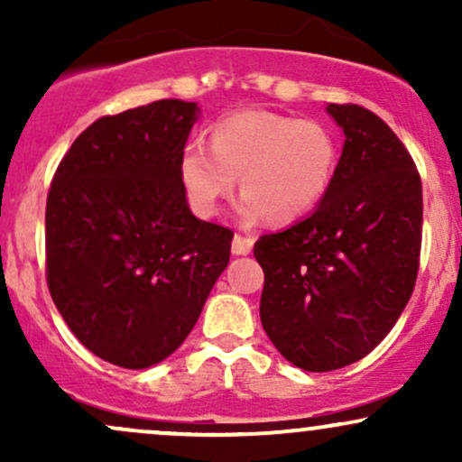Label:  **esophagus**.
<instances>
[{"label":"esophagus","instance_id":"1","mask_svg":"<svg viewBox=\"0 0 462 462\" xmlns=\"http://www.w3.org/2000/svg\"><path fill=\"white\" fill-rule=\"evenodd\" d=\"M252 247H254L252 236L235 235V238H232V254H235V256H245V254L252 252Z\"/></svg>","mask_w":462,"mask_h":462}]
</instances>
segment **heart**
<instances>
[{
	"label": "heart",
	"mask_w": 462,
	"mask_h": 462,
	"mask_svg": "<svg viewBox=\"0 0 462 462\" xmlns=\"http://www.w3.org/2000/svg\"><path fill=\"white\" fill-rule=\"evenodd\" d=\"M337 167L338 139L323 121L241 110L213 125L210 150L201 143L184 147L180 178L195 208L215 215L241 176L238 213L245 224L263 217L291 224L326 199Z\"/></svg>",
	"instance_id": "1"
}]
</instances>
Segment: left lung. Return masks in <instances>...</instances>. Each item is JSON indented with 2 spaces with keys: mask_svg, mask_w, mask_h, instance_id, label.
<instances>
[{
  "mask_svg": "<svg viewBox=\"0 0 462 462\" xmlns=\"http://www.w3.org/2000/svg\"><path fill=\"white\" fill-rule=\"evenodd\" d=\"M346 134L337 176L310 217L263 235L261 321L306 371L356 363L411 300L421 252V178L404 143L371 110L330 104Z\"/></svg>",
  "mask_w": 462,
  "mask_h": 462,
  "instance_id": "left-lung-1",
  "label": "left lung"
}]
</instances>
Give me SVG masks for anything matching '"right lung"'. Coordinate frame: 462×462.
I'll return each mask as SVG.
<instances>
[{"label":"right lung","mask_w":462,"mask_h":462,"mask_svg":"<svg viewBox=\"0 0 462 462\" xmlns=\"http://www.w3.org/2000/svg\"><path fill=\"white\" fill-rule=\"evenodd\" d=\"M198 106L161 99L88 125L45 210L51 300L84 347L145 369L182 346L230 261V227L189 210L180 158Z\"/></svg>","instance_id":"obj_1"}]
</instances>
